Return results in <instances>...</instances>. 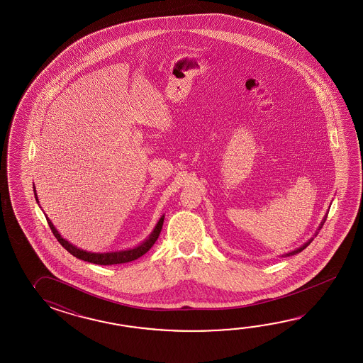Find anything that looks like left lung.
Returning <instances> with one entry per match:
<instances>
[{"label": "left lung", "mask_w": 363, "mask_h": 363, "mask_svg": "<svg viewBox=\"0 0 363 363\" xmlns=\"http://www.w3.org/2000/svg\"><path fill=\"white\" fill-rule=\"evenodd\" d=\"M325 218H327V216H324V219H323V220H322V223H320V225H319V228H318V230H320V228H322V227H323L324 222H325ZM316 235H318V232H316L315 236H316ZM313 239H314V238H313ZM313 239L308 240V241H306V242H305V244H303V245H302L301 247H298V249H296V250H294V252H291V253H286V255H297V253H300V252H302V250H303V249H305V247H308V244H310V242H311V241H313Z\"/></svg>", "instance_id": "obj_1"}]
</instances>
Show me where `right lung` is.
I'll use <instances>...</instances> for the list:
<instances>
[{"label":"right lung","mask_w":363,"mask_h":363,"mask_svg":"<svg viewBox=\"0 0 363 363\" xmlns=\"http://www.w3.org/2000/svg\"><path fill=\"white\" fill-rule=\"evenodd\" d=\"M33 192H35V199L39 203V199L38 194L35 191V185H33ZM163 219L164 216H161V219L158 220V223L155 224V230L149 235L145 241H143L138 247H132V249H127V250H119V252H106V253H92V252H85L83 249L69 244L67 240L63 239L60 232L55 230V225L50 222V219L47 216L48 224L50 227V230L53 232L55 239L60 241L62 247H65L69 253L77 257L82 261H86V262L96 263V264H102V266H108V264H119V263L131 262L140 258L141 255H145L150 247L155 245V241L158 239L161 230H162Z\"/></svg>","instance_id":"add662e5"}]
</instances>
